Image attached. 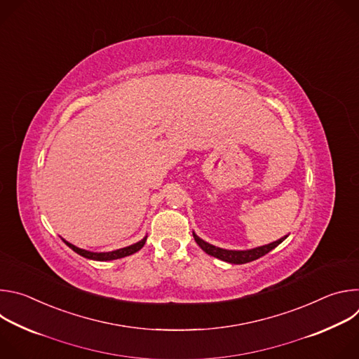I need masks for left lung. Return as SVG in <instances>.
Wrapping results in <instances>:
<instances>
[{"label":"left lung","instance_id":"obj_1","mask_svg":"<svg viewBox=\"0 0 359 359\" xmlns=\"http://www.w3.org/2000/svg\"><path fill=\"white\" fill-rule=\"evenodd\" d=\"M193 237L196 240V243L200 245V248L203 251H206L208 254L213 255V257L216 259H220L223 262H227V263H231V264H245V263H250V262H254L257 260L260 257H263V255H266L267 252H270L273 248H276L280 243H283L285 237L274 241V243H270L267 245H262V247H255V248H251V250H244V251H236V250H224V248H220V247H216V245H212L206 241H203L200 237H197L194 233H193Z\"/></svg>","mask_w":359,"mask_h":359}]
</instances>
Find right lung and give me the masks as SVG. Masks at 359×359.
<instances>
[{"mask_svg":"<svg viewBox=\"0 0 359 359\" xmlns=\"http://www.w3.org/2000/svg\"><path fill=\"white\" fill-rule=\"evenodd\" d=\"M64 240V238H62ZM64 243L72 248L75 252H78L79 255H82V257L85 259H89V260H96V262H109V260H116V259H122V257H126V255H130L136 251H139L144 243H146V237L143 240H140L139 243L136 244H132L129 247H125V248H119V250H115V251H109V252H92V251H86V250H82V248H78L76 245L68 243L64 240Z\"/></svg>","mask_w":359,"mask_h":359,"instance_id":"obj_1","label":"right lung"}]
</instances>
